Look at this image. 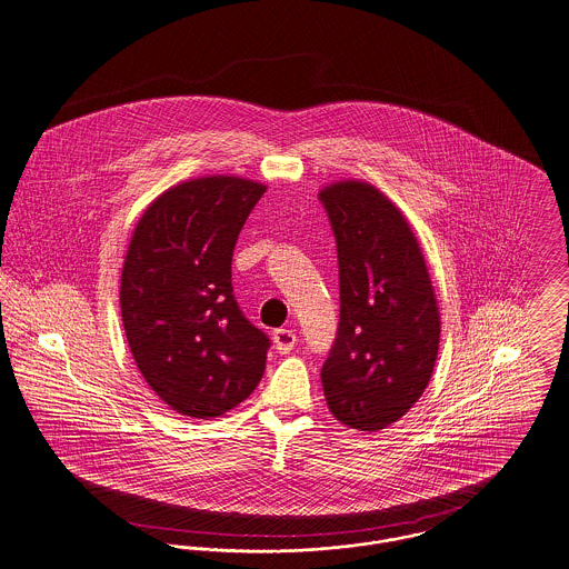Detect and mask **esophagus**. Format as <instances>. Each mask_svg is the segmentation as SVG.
<instances>
[{"label":"esophagus","mask_w":569,"mask_h":569,"mask_svg":"<svg viewBox=\"0 0 569 569\" xmlns=\"http://www.w3.org/2000/svg\"><path fill=\"white\" fill-rule=\"evenodd\" d=\"M296 343H298V337H296L293 330L280 328V330L273 332V348H276L280 355H289Z\"/></svg>","instance_id":"obj_1"}]
</instances>
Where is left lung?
<instances>
[{"mask_svg":"<svg viewBox=\"0 0 569 569\" xmlns=\"http://www.w3.org/2000/svg\"><path fill=\"white\" fill-rule=\"evenodd\" d=\"M339 252L341 321L321 367L330 413L376 432L430 382L441 315L423 252L405 212L373 184L348 178L321 187Z\"/></svg>","mask_w":569,"mask_h":569,"instance_id":"obj_1","label":"left lung"}]
</instances>
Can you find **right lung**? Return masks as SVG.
I'll return each instance as SVG.
<instances>
[{"instance_id": "1", "label": "right lung", "mask_w": 569, "mask_h": 569, "mask_svg": "<svg viewBox=\"0 0 569 569\" xmlns=\"http://www.w3.org/2000/svg\"><path fill=\"white\" fill-rule=\"evenodd\" d=\"M267 187L212 173L178 182L139 217L121 269V321L141 376L176 413L210 419L260 382L269 339L232 296V252Z\"/></svg>"}]
</instances>
